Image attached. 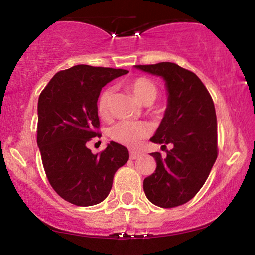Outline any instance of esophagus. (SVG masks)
<instances>
[{"mask_svg": "<svg viewBox=\"0 0 255 255\" xmlns=\"http://www.w3.org/2000/svg\"><path fill=\"white\" fill-rule=\"evenodd\" d=\"M141 153L140 152H138V151H130V159L131 160H134V159H137L139 155H140Z\"/></svg>", "mask_w": 255, "mask_h": 255, "instance_id": "esophagus-1", "label": "esophagus"}]
</instances>
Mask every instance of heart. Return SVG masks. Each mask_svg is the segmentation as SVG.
<instances>
[{
  "instance_id": "1",
  "label": "heart",
  "mask_w": 255,
  "mask_h": 255,
  "mask_svg": "<svg viewBox=\"0 0 255 255\" xmlns=\"http://www.w3.org/2000/svg\"><path fill=\"white\" fill-rule=\"evenodd\" d=\"M130 89L137 99L145 106H149L159 96V88L152 80L147 78H137L130 83ZM113 89H104L97 101V111L100 116L106 117L109 114ZM110 138L118 144L134 147L142 139L151 134V128L142 122L122 121L115 124L109 131Z\"/></svg>"
}]
</instances>
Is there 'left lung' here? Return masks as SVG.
<instances>
[{
    "mask_svg": "<svg viewBox=\"0 0 255 255\" xmlns=\"http://www.w3.org/2000/svg\"><path fill=\"white\" fill-rule=\"evenodd\" d=\"M135 67L166 81L168 106L151 141L162 148L173 145L166 158L151 153L156 168L144 180L145 195L158 207H179L200 191L217 159L214 101L200 78L179 65L159 62Z\"/></svg>",
    "mask_w": 255,
    "mask_h": 255,
    "instance_id": "1",
    "label": "left lung"
}]
</instances>
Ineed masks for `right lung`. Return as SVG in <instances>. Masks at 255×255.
<instances>
[{
	"label": "right lung",
	"instance_id": "1",
	"mask_svg": "<svg viewBox=\"0 0 255 255\" xmlns=\"http://www.w3.org/2000/svg\"><path fill=\"white\" fill-rule=\"evenodd\" d=\"M125 69L76 65L55 74L38 100L37 144L47 180L59 196L79 207L99 204L109 195L115 173L128 151L111 141L93 154L87 142L100 138L97 100L102 87Z\"/></svg>",
	"mask_w": 255,
	"mask_h": 255
}]
</instances>
